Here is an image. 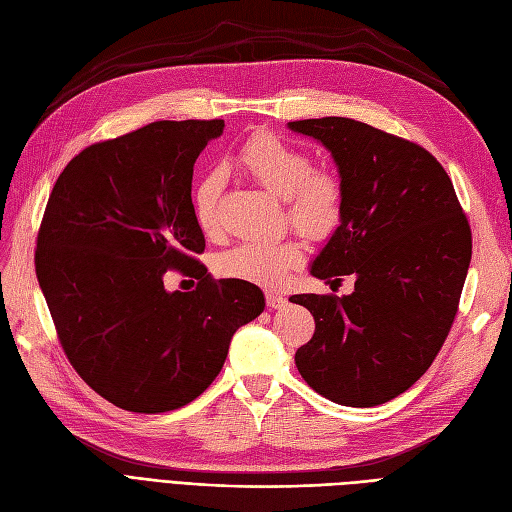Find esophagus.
<instances>
[{
    "label": "esophagus",
    "mask_w": 512,
    "mask_h": 512,
    "mask_svg": "<svg viewBox=\"0 0 512 512\" xmlns=\"http://www.w3.org/2000/svg\"><path fill=\"white\" fill-rule=\"evenodd\" d=\"M284 305H286V297H284V294L273 292V290L267 292V307H269V309H280V307H284Z\"/></svg>",
    "instance_id": "esophagus-1"
}]
</instances>
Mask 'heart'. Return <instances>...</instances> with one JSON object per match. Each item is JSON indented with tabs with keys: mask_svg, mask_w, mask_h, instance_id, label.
<instances>
[{
	"mask_svg": "<svg viewBox=\"0 0 512 512\" xmlns=\"http://www.w3.org/2000/svg\"><path fill=\"white\" fill-rule=\"evenodd\" d=\"M235 162L267 192L284 200L286 218L301 235L327 239L342 222V183L331 173L312 170V160L305 151L273 134H256L241 147ZM218 198L220 175L209 173L198 181L192 194L194 220L205 235L218 228ZM299 262L301 247L294 241H245L220 256L218 271L232 280L275 286Z\"/></svg>",
	"mask_w": 512,
	"mask_h": 512,
	"instance_id": "obj_1",
	"label": "heart"
}]
</instances>
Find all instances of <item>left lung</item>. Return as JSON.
I'll list each match as a JSON object with an SVG mask.
<instances>
[{
    "instance_id": "obj_1",
    "label": "left lung",
    "mask_w": 512,
    "mask_h": 512,
    "mask_svg": "<svg viewBox=\"0 0 512 512\" xmlns=\"http://www.w3.org/2000/svg\"><path fill=\"white\" fill-rule=\"evenodd\" d=\"M288 128L331 153L344 190L342 222L309 273L356 277L344 297L292 294L316 320L294 363L335 404L380 406L425 374L451 331L472 258L470 224L423 147L346 117Z\"/></svg>"
}]
</instances>
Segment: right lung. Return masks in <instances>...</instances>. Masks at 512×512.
Wrapping results in <instances>:
<instances>
[{
  "label": "right lung",
  "mask_w": 512,
  "mask_h": 512,
  "mask_svg": "<svg viewBox=\"0 0 512 512\" xmlns=\"http://www.w3.org/2000/svg\"><path fill=\"white\" fill-rule=\"evenodd\" d=\"M224 121H156L83 149L59 175L38 232L36 273L79 376L117 408L158 414L190 404L220 374L232 335L265 309L243 280H213L194 260L200 151ZM170 268L196 291L170 293Z\"/></svg>",
  "instance_id": "add662e5"
}]
</instances>
